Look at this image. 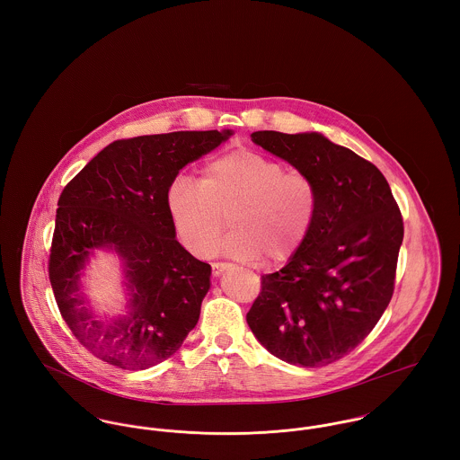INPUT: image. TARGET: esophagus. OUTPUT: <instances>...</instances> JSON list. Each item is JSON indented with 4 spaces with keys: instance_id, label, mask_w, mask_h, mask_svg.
Listing matches in <instances>:
<instances>
[{
    "instance_id": "34e87169",
    "label": "esophagus",
    "mask_w": 460,
    "mask_h": 460,
    "mask_svg": "<svg viewBox=\"0 0 460 460\" xmlns=\"http://www.w3.org/2000/svg\"><path fill=\"white\" fill-rule=\"evenodd\" d=\"M230 267V263L226 262H214L212 263V274L217 278V276H221L226 269Z\"/></svg>"
}]
</instances>
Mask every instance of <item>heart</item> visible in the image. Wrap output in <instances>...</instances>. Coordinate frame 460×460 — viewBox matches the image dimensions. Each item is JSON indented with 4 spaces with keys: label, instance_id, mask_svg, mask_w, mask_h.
<instances>
[{
    "label": "heart",
    "instance_id": "b5f03b06",
    "mask_svg": "<svg viewBox=\"0 0 460 460\" xmlns=\"http://www.w3.org/2000/svg\"><path fill=\"white\" fill-rule=\"evenodd\" d=\"M166 207L179 239L191 253H208L228 214L234 230L216 252L279 263L306 241L319 197L306 175L285 172L281 163L239 148L210 159L201 181L179 175L170 184Z\"/></svg>",
    "mask_w": 460,
    "mask_h": 460
}]
</instances>
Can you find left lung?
<instances>
[{
	"label": "left lung",
	"instance_id": "left-lung-1",
	"mask_svg": "<svg viewBox=\"0 0 460 460\" xmlns=\"http://www.w3.org/2000/svg\"><path fill=\"white\" fill-rule=\"evenodd\" d=\"M252 141L312 179L319 207L301 248L262 276L246 321L281 361L324 367L354 350L388 308L402 214L385 175L321 132L257 131Z\"/></svg>",
	"mask_w": 460,
	"mask_h": 460
}]
</instances>
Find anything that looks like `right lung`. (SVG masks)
<instances>
[{"label":"right lung","mask_w":460,"mask_h":460,"mask_svg":"<svg viewBox=\"0 0 460 460\" xmlns=\"http://www.w3.org/2000/svg\"><path fill=\"white\" fill-rule=\"evenodd\" d=\"M234 134L179 131L119 139L101 150L58 199L49 279L60 314L99 359L145 370L173 356L197 326L210 265L177 241L166 195L179 172ZM119 257L127 312L101 318L82 276L99 252Z\"/></svg>","instance_id":"right-lung-1"}]
</instances>
